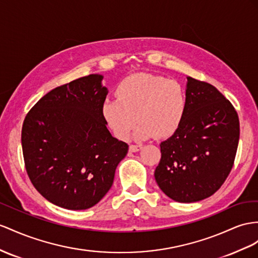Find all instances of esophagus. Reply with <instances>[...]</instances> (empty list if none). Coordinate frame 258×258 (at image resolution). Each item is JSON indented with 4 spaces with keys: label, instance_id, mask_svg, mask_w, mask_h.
I'll return each mask as SVG.
<instances>
[{
    "label": "esophagus",
    "instance_id": "34e87169",
    "mask_svg": "<svg viewBox=\"0 0 258 258\" xmlns=\"http://www.w3.org/2000/svg\"><path fill=\"white\" fill-rule=\"evenodd\" d=\"M143 147L141 145H130V151L131 153H137V151H140Z\"/></svg>",
    "mask_w": 258,
    "mask_h": 258
}]
</instances>
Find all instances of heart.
Returning <instances> with one entry per match:
<instances>
[{
    "label": "heart",
    "mask_w": 258,
    "mask_h": 258,
    "mask_svg": "<svg viewBox=\"0 0 258 258\" xmlns=\"http://www.w3.org/2000/svg\"><path fill=\"white\" fill-rule=\"evenodd\" d=\"M115 96L116 99L104 100L101 112L122 141L130 137L136 121L140 122L134 133L136 140L170 137L179 131L186 115V90L174 79L138 73L116 86Z\"/></svg>",
    "instance_id": "obj_1"
}]
</instances>
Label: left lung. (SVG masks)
<instances>
[{
    "mask_svg": "<svg viewBox=\"0 0 258 258\" xmlns=\"http://www.w3.org/2000/svg\"><path fill=\"white\" fill-rule=\"evenodd\" d=\"M187 111L179 131L160 144L155 179L179 203L216 193L233 167L240 122L233 105L213 85L187 77Z\"/></svg>",
    "mask_w": 258,
    "mask_h": 258,
    "instance_id": "obj_1",
    "label": "left lung"
}]
</instances>
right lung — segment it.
Returning <instances> with one entry per match:
<instances>
[{"mask_svg":"<svg viewBox=\"0 0 258 258\" xmlns=\"http://www.w3.org/2000/svg\"><path fill=\"white\" fill-rule=\"evenodd\" d=\"M102 75L75 79L48 92L25 117L22 146L32 185L58 207L83 210L108 193L128 145L107 128Z\"/></svg>","mask_w":258,"mask_h":258,"instance_id":"1","label":"right lung"}]
</instances>
